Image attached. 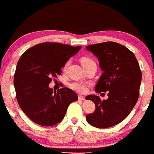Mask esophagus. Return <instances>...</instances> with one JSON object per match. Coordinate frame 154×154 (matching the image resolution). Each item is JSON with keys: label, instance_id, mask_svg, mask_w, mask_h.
Instances as JSON below:
<instances>
[{"label": "esophagus", "instance_id": "obj_1", "mask_svg": "<svg viewBox=\"0 0 154 154\" xmlns=\"http://www.w3.org/2000/svg\"><path fill=\"white\" fill-rule=\"evenodd\" d=\"M78 98H79V100H84L85 99V97L83 96V95H78Z\"/></svg>", "mask_w": 154, "mask_h": 154}]
</instances>
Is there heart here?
<instances>
[{
  "label": "heart",
  "instance_id": "obj_1",
  "mask_svg": "<svg viewBox=\"0 0 154 154\" xmlns=\"http://www.w3.org/2000/svg\"><path fill=\"white\" fill-rule=\"evenodd\" d=\"M81 63H82L83 68H86V67L91 66V65H95V61L93 59L89 57H83L81 59ZM69 65V62L65 63L64 66H63V69H66L67 66ZM70 87L74 91L78 92V93H84L87 90V85L84 82H73L70 85Z\"/></svg>",
  "mask_w": 154,
  "mask_h": 154
}]
</instances>
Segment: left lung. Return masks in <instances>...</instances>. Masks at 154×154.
I'll return each instance as SVG.
<instances>
[{
  "mask_svg": "<svg viewBox=\"0 0 154 154\" xmlns=\"http://www.w3.org/2000/svg\"><path fill=\"white\" fill-rule=\"evenodd\" d=\"M86 49L98 58L103 71L95 91L109 93V98L103 100L95 95L86 97L95 105V111L88 114L86 120L95 128H110L123 121L137 103L140 69L133 53L121 44L105 42L88 45Z\"/></svg>",
  "mask_w": 154,
  "mask_h": 154,
  "instance_id": "left-lung-1",
  "label": "left lung"
}]
</instances>
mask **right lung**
<instances>
[{"label": "right lung", "mask_w": 154, "mask_h": 154, "mask_svg": "<svg viewBox=\"0 0 154 154\" xmlns=\"http://www.w3.org/2000/svg\"><path fill=\"white\" fill-rule=\"evenodd\" d=\"M80 49L81 46L43 43L22 55L14 85L19 106L33 122L45 127L59 123L69 104L78 99L77 93L69 88L56 92L49 84L53 77L61 75V68Z\"/></svg>", "instance_id": "add662e5"}]
</instances>
